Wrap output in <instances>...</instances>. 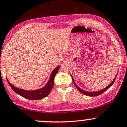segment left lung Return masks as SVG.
I'll return each mask as SVG.
<instances>
[{
	"instance_id": "obj_1",
	"label": "left lung",
	"mask_w": 127,
	"mask_h": 127,
	"mask_svg": "<svg viewBox=\"0 0 127 127\" xmlns=\"http://www.w3.org/2000/svg\"><path fill=\"white\" fill-rule=\"evenodd\" d=\"M117 74H118V73L117 74V75H116L115 79H114V80H113V81H112V82H111V83L109 85H108V86H106V88H104V89H103L100 90V91H96V92H88V91H84V90L82 89H80L78 86H77V85H76V83H75V82H74V79H73V78L72 76H71V77H72V80H73V83L74 84V85H75V86L76 87V88H77V89H78V91L80 92H81V93H82V94H83L84 95H85L89 96H96L100 95H101L102 94H103V93L105 92L106 91V90L108 89H109L110 87L112 86V85H113V83H114V82H115L116 77H117Z\"/></svg>"
}]
</instances>
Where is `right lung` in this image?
I'll use <instances>...</instances> for the list:
<instances>
[{
    "label": "right lung",
    "instance_id": "add662e5",
    "mask_svg": "<svg viewBox=\"0 0 127 127\" xmlns=\"http://www.w3.org/2000/svg\"><path fill=\"white\" fill-rule=\"evenodd\" d=\"M59 68L60 66L59 65V66L53 70V71H52L51 74V76H50V78L45 86L41 89H39L35 90V91H26V90L19 89L14 86L13 85H12L7 80V81L9 86H10V88L13 89V91L17 94L21 95V96L28 99H30V100H39V99H41L47 96L48 94L50 93L53 87V85H54L55 76L57 74L58 71L59 70Z\"/></svg>",
    "mask_w": 127,
    "mask_h": 127
}]
</instances>
